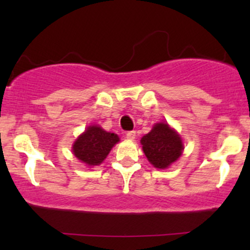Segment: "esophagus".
I'll return each mask as SVG.
<instances>
[{
    "label": "esophagus",
    "instance_id": "esophagus-1",
    "mask_svg": "<svg viewBox=\"0 0 250 250\" xmlns=\"http://www.w3.org/2000/svg\"><path fill=\"white\" fill-rule=\"evenodd\" d=\"M135 137H136V131H135V130L128 131V133H127V139L128 140H130V141H134Z\"/></svg>",
    "mask_w": 250,
    "mask_h": 250
}]
</instances>
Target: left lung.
Returning a JSON list of instances; mask_svg holds the SVG:
<instances>
[{"label": "left lung", "mask_w": 250, "mask_h": 250, "mask_svg": "<svg viewBox=\"0 0 250 250\" xmlns=\"http://www.w3.org/2000/svg\"><path fill=\"white\" fill-rule=\"evenodd\" d=\"M143 153L157 169H166L182 155L183 143L180 135L167 122H160L141 139Z\"/></svg>", "instance_id": "8db88e82"}]
</instances>
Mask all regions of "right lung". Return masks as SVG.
Listing matches in <instances>:
<instances>
[{
    "mask_svg": "<svg viewBox=\"0 0 250 250\" xmlns=\"http://www.w3.org/2000/svg\"><path fill=\"white\" fill-rule=\"evenodd\" d=\"M120 141L119 136L108 133L100 125H89L73 145V154L89 167L99 166L104 161L111 148Z\"/></svg>",
    "mask_w": 250,
    "mask_h": 250,
    "instance_id": "1",
    "label": "right lung"
}]
</instances>
